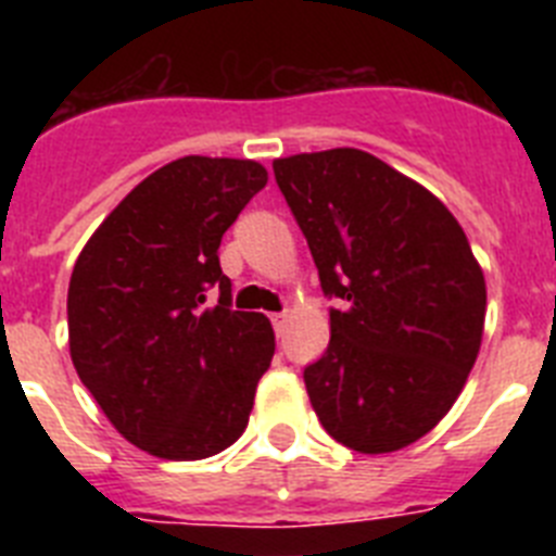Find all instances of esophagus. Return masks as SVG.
<instances>
[{
  "label": "esophagus",
  "instance_id": "esophagus-1",
  "mask_svg": "<svg viewBox=\"0 0 556 556\" xmlns=\"http://www.w3.org/2000/svg\"><path fill=\"white\" fill-rule=\"evenodd\" d=\"M269 320H273L275 333H281V331H283V326H287V312H275V314H269Z\"/></svg>",
  "mask_w": 556,
  "mask_h": 556
}]
</instances>
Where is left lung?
<instances>
[{
  "mask_svg": "<svg viewBox=\"0 0 556 556\" xmlns=\"http://www.w3.org/2000/svg\"><path fill=\"white\" fill-rule=\"evenodd\" d=\"M331 308V339L303 370L323 429L358 454L429 434L481 348L488 287L440 200L353 147L273 161Z\"/></svg>",
  "mask_w": 556,
  "mask_h": 556,
  "instance_id": "8db88e82",
  "label": "left lung"
}]
</instances>
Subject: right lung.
I'll list each match as a JSON object with an SVG mask.
<instances>
[{
    "label": "right lung",
    "mask_w": 556,
    "mask_h": 556,
    "mask_svg": "<svg viewBox=\"0 0 556 556\" xmlns=\"http://www.w3.org/2000/svg\"><path fill=\"white\" fill-rule=\"evenodd\" d=\"M264 186L255 161L186 155L141 180L77 255L72 362L113 429L147 454L205 459L248 429L275 333L264 314L230 308L219 242Z\"/></svg>",
    "instance_id": "obj_1"
}]
</instances>
